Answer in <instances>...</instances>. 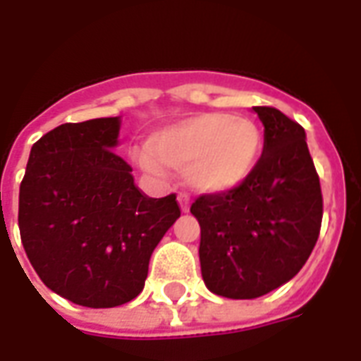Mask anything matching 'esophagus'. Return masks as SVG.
Segmentation results:
<instances>
[{
	"label": "esophagus",
	"mask_w": 361,
	"mask_h": 361,
	"mask_svg": "<svg viewBox=\"0 0 361 361\" xmlns=\"http://www.w3.org/2000/svg\"><path fill=\"white\" fill-rule=\"evenodd\" d=\"M178 201H180L181 211L188 212L189 211V203H191V197H189L188 193H180V195H178Z\"/></svg>",
	"instance_id": "esophagus-1"
}]
</instances>
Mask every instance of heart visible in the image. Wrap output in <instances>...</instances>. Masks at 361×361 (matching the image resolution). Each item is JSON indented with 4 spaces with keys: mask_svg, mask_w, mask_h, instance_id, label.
I'll use <instances>...</instances> for the list:
<instances>
[{
    "mask_svg": "<svg viewBox=\"0 0 361 361\" xmlns=\"http://www.w3.org/2000/svg\"><path fill=\"white\" fill-rule=\"evenodd\" d=\"M265 135L257 121L232 114H201L152 133L135 160L160 173L164 166L185 170V180L203 193H226L250 178L263 154Z\"/></svg>",
    "mask_w": 361,
    "mask_h": 361,
    "instance_id": "1",
    "label": "heart"
}]
</instances>
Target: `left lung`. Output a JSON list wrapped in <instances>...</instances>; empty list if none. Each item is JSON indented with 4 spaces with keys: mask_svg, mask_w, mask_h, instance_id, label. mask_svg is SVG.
<instances>
[{
    "mask_svg": "<svg viewBox=\"0 0 361 361\" xmlns=\"http://www.w3.org/2000/svg\"><path fill=\"white\" fill-rule=\"evenodd\" d=\"M265 147L240 188L191 204L201 226V274L222 298L253 300L294 279L315 247L323 219L321 183L305 131L271 106L253 108Z\"/></svg>",
    "mask_w": 361,
    "mask_h": 361,
    "instance_id": "left-lung-1",
    "label": "left lung"
}]
</instances>
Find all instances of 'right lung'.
I'll return each mask as SVG.
<instances>
[{
  "label": "right lung",
  "instance_id": "add662e5",
  "mask_svg": "<svg viewBox=\"0 0 361 361\" xmlns=\"http://www.w3.org/2000/svg\"><path fill=\"white\" fill-rule=\"evenodd\" d=\"M119 118L63 123L30 149L19 191L20 242L51 292L85 307L141 294L152 251L180 216L176 195L152 199L114 152Z\"/></svg>",
  "mask_w": 361,
  "mask_h": 361
}]
</instances>
